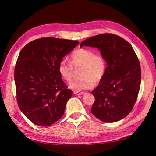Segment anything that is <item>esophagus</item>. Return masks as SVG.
I'll list each match as a JSON object with an SVG mask.
<instances>
[{
  "label": "esophagus",
  "mask_w": 156,
  "mask_h": 156,
  "mask_svg": "<svg viewBox=\"0 0 156 156\" xmlns=\"http://www.w3.org/2000/svg\"><path fill=\"white\" fill-rule=\"evenodd\" d=\"M74 94L75 95H83V94H84V92H78V91H74Z\"/></svg>",
  "instance_id": "34e87169"
}]
</instances>
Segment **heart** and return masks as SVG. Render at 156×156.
<instances>
[{"label":"heart","instance_id":"heart-1","mask_svg":"<svg viewBox=\"0 0 156 156\" xmlns=\"http://www.w3.org/2000/svg\"><path fill=\"white\" fill-rule=\"evenodd\" d=\"M70 60L74 68L82 66L80 76L82 78L76 80L70 85V87L76 91L88 90L95 83H99L104 77L107 70V62L105 57L100 53L86 48H79L72 53ZM58 72L64 81L70 83L74 76V69L65 61L59 63Z\"/></svg>","mask_w":156,"mask_h":156}]
</instances>
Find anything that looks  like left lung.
I'll return each mask as SVG.
<instances>
[{"label": "left lung", "mask_w": 156, "mask_h": 156, "mask_svg": "<svg viewBox=\"0 0 156 156\" xmlns=\"http://www.w3.org/2000/svg\"><path fill=\"white\" fill-rule=\"evenodd\" d=\"M83 45L97 47L107 65L104 77L91 92V113L103 122H117L130 113L137 100L141 83L138 58L129 42L113 34L91 37L80 47Z\"/></svg>", "instance_id": "left-lung-1"}]
</instances>
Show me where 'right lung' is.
Wrapping results in <instances>:
<instances>
[{
	"instance_id": "right-lung-1",
	"label": "right lung",
	"mask_w": 156,
	"mask_h": 156,
	"mask_svg": "<svg viewBox=\"0 0 156 156\" xmlns=\"http://www.w3.org/2000/svg\"><path fill=\"white\" fill-rule=\"evenodd\" d=\"M78 41L42 37L23 47L14 69L18 105L34 124L49 126L61 119L73 91L58 72L62 58Z\"/></svg>"
}]
</instances>
